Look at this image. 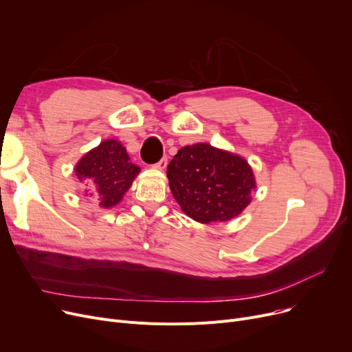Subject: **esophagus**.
Wrapping results in <instances>:
<instances>
[{
	"label": "esophagus",
	"instance_id": "obj_1",
	"mask_svg": "<svg viewBox=\"0 0 352 352\" xmlns=\"http://www.w3.org/2000/svg\"><path fill=\"white\" fill-rule=\"evenodd\" d=\"M166 164H168V160H166V157H162L157 164H154V166H155V168H158V170H164L165 166H166Z\"/></svg>",
	"mask_w": 352,
	"mask_h": 352
}]
</instances>
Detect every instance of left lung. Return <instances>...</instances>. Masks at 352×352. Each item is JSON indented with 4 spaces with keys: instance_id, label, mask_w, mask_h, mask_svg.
I'll use <instances>...</instances> for the list:
<instances>
[{
    "instance_id": "left-lung-1",
    "label": "left lung",
    "mask_w": 352,
    "mask_h": 352,
    "mask_svg": "<svg viewBox=\"0 0 352 352\" xmlns=\"http://www.w3.org/2000/svg\"><path fill=\"white\" fill-rule=\"evenodd\" d=\"M166 177L182 211L210 224L236 217L251 201L254 174L241 157L208 144L181 148L171 160Z\"/></svg>"
}]
</instances>
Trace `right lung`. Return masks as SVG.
I'll list each match as a JSON object with an SVG mask.
<instances>
[{
    "label": "right lung",
    "instance_id": "obj_1",
    "mask_svg": "<svg viewBox=\"0 0 352 352\" xmlns=\"http://www.w3.org/2000/svg\"><path fill=\"white\" fill-rule=\"evenodd\" d=\"M140 168L125 148L116 140H107L85 154L76 166V175L85 186V192L96 197L104 208L114 207L121 201Z\"/></svg>",
    "mask_w": 352,
    "mask_h": 352
}]
</instances>
